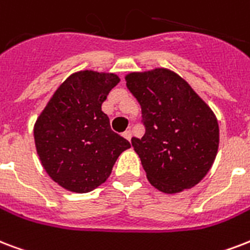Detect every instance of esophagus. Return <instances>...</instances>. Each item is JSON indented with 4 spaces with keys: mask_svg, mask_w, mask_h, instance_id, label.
I'll list each match as a JSON object with an SVG mask.
<instances>
[{
    "mask_svg": "<svg viewBox=\"0 0 250 250\" xmlns=\"http://www.w3.org/2000/svg\"><path fill=\"white\" fill-rule=\"evenodd\" d=\"M123 136H125L127 140H131V138H132V132H131V129H127V131H125V132H123Z\"/></svg>",
    "mask_w": 250,
    "mask_h": 250,
    "instance_id": "34e87169",
    "label": "esophagus"
}]
</instances>
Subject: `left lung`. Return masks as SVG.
Listing matches in <instances>:
<instances>
[{
    "instance_id": "8db88e82",
    "label": "left lung",
    "mask_w": 250,
    "mask_h": 250,
    "mask_svg": "<svg viewBox=\"0 0 250 250\" xmlns=\"http://www.w3.org/2000/svg\"><path fill=\"white\" fill-rule=\"evenodd\" d=\"M125 81L142 106L146 133L131 143L150 185L165 194L194 188L218 155L214 111L186 80L167 68L131 72Z\"/></svg>"
}]
</instances>
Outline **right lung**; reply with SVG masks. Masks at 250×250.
I'll use <instances>...</instances> for the list:
<instances>
[{"label":"right lung","mask_w":250,"mask_h":250,"mask_svg":"<svg viewBox=\"0 0 250 250\" xmlns=\"http://www.w3.org/2000/svg\"><path fill=\"white\" fill-rule=\"evenodd\" d=\"M121 79L115 73L80 70L57 87L34 125L36 153L59 186L89 193L111 174L128 140L110 127L102 104Z\"/></svg>","instance_id":"right-lung-1"}]
</instances>
